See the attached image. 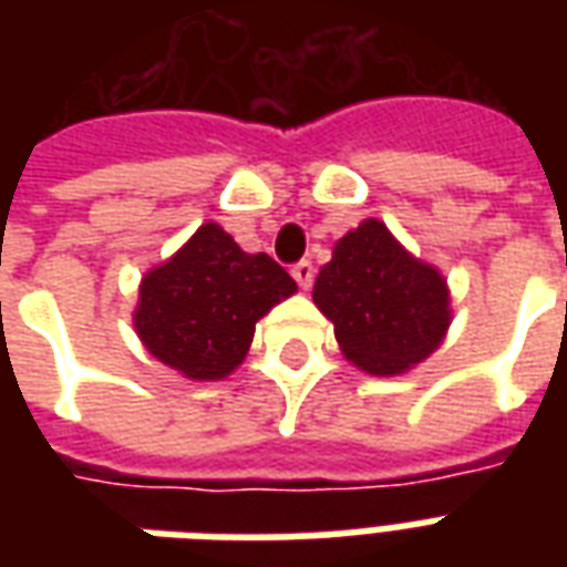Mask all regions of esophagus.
Wrapping results in <instances>:
<instances>
[{"instance_id":"1","label":"esophagus","mask_w":567,"mask_h":567,"mask_svg":"<svg viewBox=\"0 0 567 567\" xmlns=\"http://www.w3.org/2000/svg\"><path fill=\"white\" fill-rule=\"evenodd\" d=\"M291 276H295L300 288H312V279H316V267H312V260H297L295 267H291Z\"/></svg>"}]
</instances>
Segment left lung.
Listing matches in <instances>:
<instances>
[{"label": "left lung", "instance_id": "1", "mask_svg": "<svg viewBox=\"0 0 567 567\" xmlns=\"http://www.w3.org/2000/svg\"><path fill=\"white\" fill-rule=\"evenodd\" d=\"M312 300L333 321L343 355L377 377L425 361L450 328L446 279L413 258L377 218L333 246Z\"/></svg>", "mask_w": 567, "mask_h": 567}]
</instances>
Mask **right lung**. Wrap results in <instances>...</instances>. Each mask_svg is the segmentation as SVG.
Instances as JSON below:
<instances>
[{"label": "right lung", "mask_w": 567, "mask_h": 567, "mask_svg": "<svg viewBox=\"0 0 567 567\" xmlns=\"http://www.w3.org/2000/svg\"><path fill=\"white\" fill-rule=\"evenodd\" d=\"M297 291L270 255H248L203 224L175 258L142 279L136 331L151 355L187 380H221L246 358L255 324Z\"/></svg>", "instance_id": "add662e5"}]
</instances>
